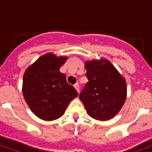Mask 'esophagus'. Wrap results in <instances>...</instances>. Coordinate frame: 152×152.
<instances>
[{
	"label": "esophagus",
	"instance_id": "obj_1",
	"mask_svg": "<svg viewBox=\"0 0 152 152\" xmlns=\"http://www.w3.org/2000/svg\"><path fill=\"white\" fill-rule=\"evenodd\" d=\"M75 88L76 89V91H77V92H79V84H78V83L75 84Z\"/></svg>",
	"mask_w": 152,
	"mask_h": 152
}]
</instances>
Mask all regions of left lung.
Here are the masks:
<instances>
[{"instance_id":"1","label":"left lung","mask_w":152,"mask_h":152,"mask_svg":"<svg viewBox=\"0 0 152 152\" xmlns=\"http://www.w3.org/2000/svg\"><path fill=\"white\" fill-rule=\"evenodd\" d=\"M88 82L79 99L90 117L108 121L117 115L126 101V79L109 61L104 58L85 63Z\"/></svg>"}]
</instances>
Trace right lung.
Masks as SVG:
<instances>
[{
	"mask_svg": "<svg viewBox=\"0 0 152 152\" xmlns=\"http://www.w3.org/2000/svg\"><path fill=\"white\" fill-rule=\"evenodd\" d=\"M67 56L46 53L26 69L23 75V93L26 104L35 116L44 121L58 119L69 102L78 94L66 81L60 68Z\"/></svg>",
	"mask_w": 152,
	"mask_h": 152,
	"instance_id": "1",
	"label": "right lung"
}]
</instances>
